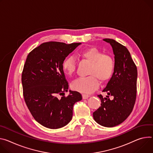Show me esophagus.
Listing matches in <instances>:
<instances>
[{"label": "esophagus", "instance_id": "obj_1", "mask_svg": "<svg viewBox=\"0 0 153 153\" xmlns=\"http://www.w3.org/2000/svg\"><path fill=\"white\" fill-rule=\"evenodd\" d=\"M90 97V95L87 94H82V98L84 100H87Z\"/></svg>", "mask_w": 153, "mask_h": 153}]
</instances>
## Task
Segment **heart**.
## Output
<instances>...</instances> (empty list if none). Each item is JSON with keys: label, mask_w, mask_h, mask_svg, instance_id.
Instances as JSON below:
<instances>
[{"label": "heart", "mask_w": 153, "mask_h": 153, "mask_svg": "<svg viewBox=\"0 0 153 153\" xmlns=\"http://www.w3.org/2000/svg\"><path fill=\"white\" fill-rule=\"evenodd\" d=\"M79 55L91 63L88 74L85 77L79 78L73 82L71 88L75 91L84 93H90L98 87L100 81L105 82L112 77L115 70V62L110 55H105L95 48H90L81 51ZM64 72L71 76L76 69L75 59L68 57L62 64Z\"/></svg>", "instance_id": "obj_1"}]
</instances>
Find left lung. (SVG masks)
Returning <instances> with one entry per match:
<instances>
[{
    "label": "left lung",
    "mask_w": 153,
    "mask_h": 153,
    "mask_svg": "<svg viewBox=\"0 0 153 153\" xmlns=\"http://www.w3.org/2000/svg\"><path fill=\"white\" fill-rule=\"evenodd\" d=\"M103 40L112 48L115 70L102 90L107 93L106 98L98 95L101 104L93 116L95 121L101 126L112 128L123 123L132 112L137 96V69L126 47L113 39ZM109 95L114 97L112 100H109Z\"/></svg>",
    "instance_id": "1"
}]
</instances>
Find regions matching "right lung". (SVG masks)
<instances>
[{
  "label": "right lung",
  "mask_w": 153,
  "mask_h": 153,
  "mask_svg": "<svg viewBox=\"0 0 153 153\" xmlns=\"http://www.w3.org/2000/svg\"><path fill=\"white\" fill-rule=\"evenodd\" d=\"M80 44L49 41L27 55L22 73L24 100L34 119L46 128L66 126L72 119L74 104L82 99L76 91L64 96L69 85L62 68L65 58Z\"/></svg>",
  "instance_id": "obj_1"
}]
</instances>
